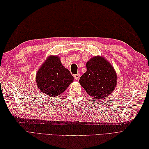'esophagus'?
<instances>
[{"label":"esophagus","mask_w":149,"mask_h":149,"mask_svg":"<svg viewBox=\"0 0 149 149\" xmlns=\"http://www.w3.org/2000/svg\"><path fill=\"white\" fill-rule=\"evenodd\" d=\"M74 78L76 81H78V79H79V77H80V74L79 73L76 74L74 75Z\"/></svg>","instance_id":"34e87169"}]
</instances>
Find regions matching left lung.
I'll return each mask as SVG.
<instances>
[{"instance_id":"1","label":"left lung","mask_w":149,"mask_h":149,"mask_svg":"<svg viewBox=\"0 0 149 149\" xmlns=\"http://www.w3.org/2000/svg\"><path fill=\"white\" fill-rule=\"evenodd\" d=\"M87 72L79 79V83L87 93L96 99H105L110 95L117 84L115 70L101 56L92 58L86 63Z\"/></svg>"}]
</instances>
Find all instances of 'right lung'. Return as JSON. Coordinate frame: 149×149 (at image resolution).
<instances>
[{
  "mask_svg": "<svg viewBox=\"0 0 149 149\" xmlns=\"http://www.w3.org/2000/svg\"><path fill=\"white\" fill-rule=\"evenodd\" d=\"M73 80L70 71L62 65L57 56H49L38 71L36 77L39 89L53 97L63 93Z\"/></svg>",
  "mask_w": 149,
  "mask_h": 149,
  "instance_id": "add662e5",
  "label": "right lung"
}]
</instances>
